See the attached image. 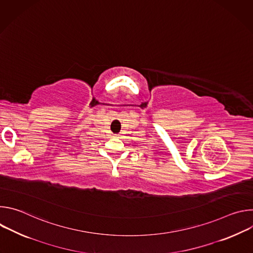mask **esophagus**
<instances>
[{"label":"esophagus","instance_id":"obj_1","mask_svg":"<svg viewBox=\"0 0 253 253\" xmlns=\"http://www.w3.org/2000/svg\"><path fill=\"white\" fill-rule=\"evenodd\" d=\"M115 137H118V138H120V135H119V134H115Z\"/></svg>","mask_w":253,"mask_h":253}]
</instances>
